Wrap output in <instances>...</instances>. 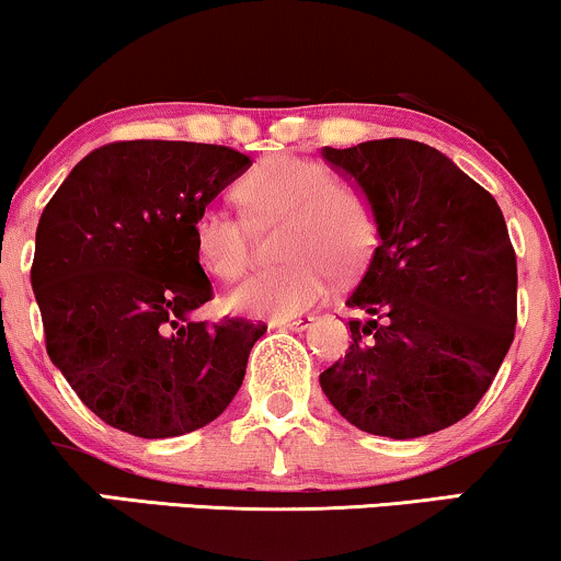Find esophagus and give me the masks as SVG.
<instances>
[{
	"instance_id": "1",
	"label": "esophagus",
	"mask_w": 561,
	"mask_h": 561,
	"mask_svg": "<svg viewBox=\"0 0 561 561\" xmlns=\"http://www.w3.org/2000/svg\"><path fill=\"white\" fill-rule=\"evenodd\" d=\"M316 318L313 316H295V318H282V321H274V325H282V329L289 331H302L308 325H313Z\"/></svg>"
}]
</instances>
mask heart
I'll return each instance as SVG.
<instances>
[{
	"instance_id": "b5f03b06",
	"label": "heart",
	"mask_w": 561,
	"mask_h": 561,
	"mask_svg": "<svg viewBox=\"0 0 561 561\" xmlns=\"http://www.w3.org/2000/svg\"><path fill=\"white\" fill-rule=\"evenodd\" d=\"M238 198L253 228L285 225L279 259L228 297L236 313L282 318L302 313L329 293L331 276L359 274L370 259L378 222L365 194L333 183L331 170L316 160L272 158L238 183ZM194 248L202 268L232 282L251 266L253 232L247 219L225 209L198 211Z\"/></svg>"
}]
</instances>
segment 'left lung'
I'll return each instance as SVG.
<instances>
[{"instance_id": "left-lung-1", "label": "left lung", "mask_w": 561, "mask_h": 561, "mask_svg": "<svg viewBox=\"0 0 561 561\" xmlns=\"http://www.w3.org/2000/svg\"><path fill=\"white\" fill-rule=\"evenodd\" d=\"M370 202L378 248L350 308L352 344L321 373L333 409L393 439L432 435L471 414L515 339L517 261L486 188L435 147L375 139L323 147Z\"/></svg>"}]
</instances>
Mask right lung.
Instances as JSON below:
<instances>
[{
    "label": "right lung",
    "mask_w": 561,
    "mask_h": 561,
    "mask_svg": "<svg viewBox=\"0 0 561 561\" xmlns=\"http://www.w3.org/2000/svg\"><path fill=\"white\" fill-rule=\"evenodd\" d=\"M251 168L196 141H111L77 162L35 230L31 285L46 352L84 407L129 435L215 422L243 386L266 325L191 313L211 300L198 211Z\"/></svg>",
    "instance_id": "obj_1"
}]
</instances>
